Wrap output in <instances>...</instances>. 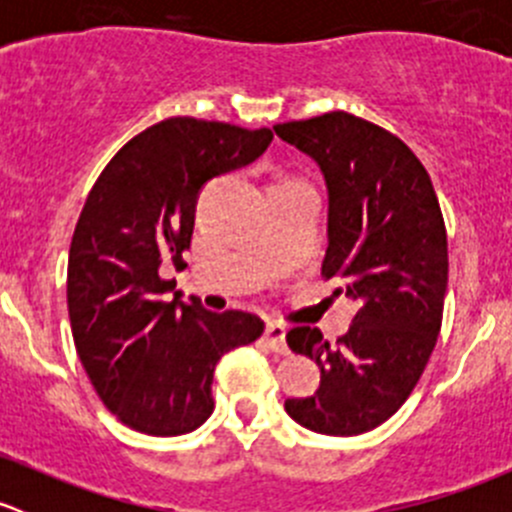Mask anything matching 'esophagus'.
<instances>
[{"mask_svg":"<svg viewBox=\"0 0 512 512\" xmlns=\"http://www.w3.org/2000/svg\"><path fill=\"white\" fill-rule=\"evenodd\" d=\"M285 334H287V329L282 327V324H277V322L267 324L265 339H267V344H270L272 352H277V354H287L289 352L287 342H285Z\"/></svg>","mask_w":512,"mask_h":512,"instance_id":"34e87169","label":"esophagus"}]
</instances>
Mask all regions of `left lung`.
Listing matches in <instances>:
<instances>
[{
    "label": "left lung",
    "instance_id": "1",
    "mask_svg": "<svg viewBox=\"0 0 512 512\" xmlns=\"http://www.w3.org/2000/svg\"><path fill=\"white\" fill-rule=\"evenodd\" d=\"M275 133L322 170V275L337 277L359 302L337 347L319 329L287 332L289 349L317 361L322 376L312 396L287 399L285 411L314 433L359 436L401 409L436 347L448 285L446 225L421 160L384 128L332 111L280 123Z\"/></svg>",
    "mask_w": 512,
    "mask_h": 512
}]
</instances>
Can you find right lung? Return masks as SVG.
Masks as SVG:
<instances>
[{
  "label": "right lung",
  "instance_id": "add662e5",
  "mask_svg": "<svg viewBox=\"0 0 512 512\" xmlns=\"http://www.w3.org/2000/svg\"><path fill=\"white\" fill-rule=\"evenodd\" d=\"M270 128L168 118L126 143L98 175L69 250L76 352L113 416L148 436H180L213 414L220 356L255 342L265 324L240 309L165 303L160 267H183L200 190L250 165Z\"/></svg>",
  "mask_w": 512,
  "mask_h": 512
}]
</instances>
